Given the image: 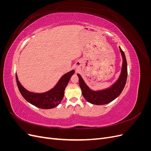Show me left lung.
Instances as JSON below:
<instances>
[{"instance_id":"obj_1","label":"left lung","mask_w":151,"mask_h":151,"mask_svg":"<svg viewBox=\"0 0 151 151\" xmlns=\"http://www.w3.org/2000/svg\"><path fill=\"white\" fill-rule=\"evenodd\" d=\"M123 58L122 72L119 78L110 88L100 91H92L86 85L81 75L77 74L79 83L84 98L91 104L101 105L111 102L119 96L125 86L127 79V63L125 53L119 47Z\"/></svg>"}]
</instances>
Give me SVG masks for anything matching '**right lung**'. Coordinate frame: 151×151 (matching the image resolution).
<instances>
[{"label": "right lung", "mask_w": 151, "mask_h": 151, "mask_svg": "<svg viewBox=\"0 0 151 151\" xmlns=\"http://www.w3.org/2000/svg\"><path fill=\"white\" fill-rule=\"evenodd\" d=\"M74 72V70H72L67 72L61 77L53 89L43 93H34L26 90L18 81L16 74V83L21 95L27 101L40 108L51 109L58 106L62 101L65 89Z\"/></svg>", "instance_id": "1"}]
</instances>
